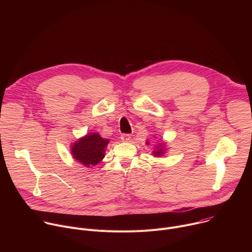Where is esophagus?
Returning <instances> with one entry per match:
<instances>
[{
    "label": "esophagus",
    "instance_id": "1",
    "mask_svg": "<svg viewBox=\"0 0 252 252\" xmlns=\"http://www.w3.org/2000/svg\"><path fill=\"white\" fill-rule=\"evenodd\" d=\"M130 138H131V134H129V133H123L122 135H121V139H122V141H129L130 140Z\"/></svg>",
    "mask_w": 252,
    "mask_h": 252
}]
</instances>
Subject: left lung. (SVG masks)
Returning <instances> with one entry per match:
<instances>
[{"instance_id": "obj_1", "label": "left lung", "mask_w": 252, "mask_h": 252, "mask_svg": "<svg viewBox=\"0 0 252 252\" xmlns=\"http://www.w3.org/2000/svg\"><path fill=\"white\" fill-rule=\"evenodd\" d=\"M147 143H148V142H147ZM161 147H162V145H160V146H159V149L154 153V154H155V156H157V157H158V156H161V155L163 154V150H162V148H161Z\"/></svg>"}]
</instances>
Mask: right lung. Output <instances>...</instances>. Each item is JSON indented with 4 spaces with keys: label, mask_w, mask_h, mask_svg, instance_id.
<instances>
[{
    "label": "right lung",
    "mask_w": 252,
    "mask_h": 252,
    "mask_svg": "<svg viewBox=\"0 0 252 252\" xmlns=\"http://www.w3.org/2000/svg\"><path fill=\"white\" fill-rule=\"evenodd\" d=\"M109 143V139L100 137L99 134L93 132L79 139L71 147L74 158L79 160L85 166L97 164L104 157V149Z\"/></svg>",
    "instance_id": "add662e5"
}]
</instances>
